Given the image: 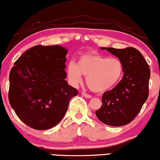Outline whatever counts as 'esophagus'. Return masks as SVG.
<instances>
[{"mask_svg": "<svg viewBox=\"0 0 160 160\" xmlns=\"http://www.w3.org/2000/svg\"><path fill=\"white\" fill-rule=\"evenodd\" d=\"M82 95L84 96V97L87 98H91L92 96L91 95H89V94H88L86 93H85V92H82Z\"/></svg>", "mask_w": 160, "mask_h": 160, "instance_id": "34e87169", "label": "esophagus"}]
</instances>
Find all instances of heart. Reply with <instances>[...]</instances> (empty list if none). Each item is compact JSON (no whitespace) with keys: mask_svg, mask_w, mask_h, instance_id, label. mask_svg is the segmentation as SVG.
<instances>
[{"mask_svg":"<svg viewBox=\"0 0 160 160\" xmlns=\"http://www.w3.org/2000/svg\"><path fill=\"white\" fill-rule=\"evenodd\" d=\"M123 64L120 58H109L98 54L82 56L78 64L71 63L67 68L70 82L78 85L82 81V75L86 77L89 88L96 93L111 89L121 80Z\"/></svg>","mask_w":160,"mask_h":160,"instance_id":"obj_1","label":"heart"}]
</instances>
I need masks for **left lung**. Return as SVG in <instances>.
Returning <instances> with one entry per match:
<instances>
[{"label": "left lung", "instance_id": "8db88e82", "mask_svg": "<svg viewBox=\"0 0 160 160\" xmlns=\"http://www.w3.org/2000/svg\"><path fill=\"white\" fill-rule=\"evenodd\" d=\"M122 61V80L114 88L103 93L102 107L96 112L101 122L111 126L130 123L141 111L148 96L149 66L140 51L132 47L124 49L102 47Z\"/></svg>", "mask_w": 160, "mask_h": 160}]
</instances>
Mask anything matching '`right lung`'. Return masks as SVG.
<instances>
[{"instance_id":"add662e5","label":"right lung","mask_w":160,"mask_h":160,"mask_svg":"<svg viewBox=\"0 0 160 160\" xmlns=\"http://www.w3.org/2000/svg\"><path fill=\"white\" fill-rule=\"evenodd\" d=\"M67 53L58 45H38L25 51L11 69L9 103L18 118L33 129L57 125L78 95L65 80Z\"/></svg>"}]
</instances>
